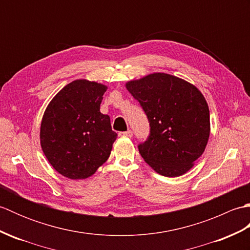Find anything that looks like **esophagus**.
Segmentation results:
<instances>
[{"label":"esophagus","instance_id":"esophagus-1","mask_svg":"<svg viewBox=\"0 0 250 250\" xmlns=\"http://www.w3.org/2000/svg\"><path fill=\"white\" fill-rule=\"evenodd\" d=\"M119 136L132 137V136H133V132H132L131 130H129V131H125V132H120V133H119Z\"/></svg>","mask_w":250,"mask_h":250}]
</instances>
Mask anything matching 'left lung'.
<instances>
[{
	"label": "left lung",
	"mask_w": 250,
	"mask_h": 250,
	"mask_svg": "<svg viewBox=\"0 0 250 250\" xmlns=\"http://www.w3.org/2000/svg\"><path fill=\"white\" fill-rule=\"evenodd\" d=\"M125 88L147 115L150 135L139 145L144 161L162 176L192 168L210 134L209 108L194 84L167 73L126 82Z\"/></svg>",
	"instance_id": "8db88e82"
}]
</instances>
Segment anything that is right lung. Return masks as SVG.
Listing matches in <instances>:
<instances>
[{"label": "right lung", "mask_w": 250, "mask_h": 250, "mask_svg": "<svg viewBox=\"0 0 250 250\" xmlns=\"http://www.w3.org/2000/svg\"><path fill=\"white\" fill-rule=\"evenodd\" d=\"M107 86L76 79L47 105L41 122V147L62 176L86 179L107 160L117 133L110 118L100 111Z\"/></svg>", "instance_id": "obj_1"}]
</instances>
